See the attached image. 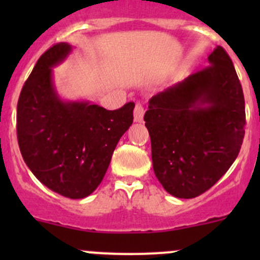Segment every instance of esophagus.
<instances>
[{"mask_svg": "<svg viewBox=\"0 0 260 260\" xmlns=\"http://www.w3.org/2000/svg\"><path fill=\"white\" fill-rule=\"evenodd\" d=\"M135 122H142L143 114H145V108L142 104H136L135 107Z\"/></svg>", "mask_w": 260, "mask_h": 260, "instance_id": "34e87169", "label": "esophagus"}]
</instances>
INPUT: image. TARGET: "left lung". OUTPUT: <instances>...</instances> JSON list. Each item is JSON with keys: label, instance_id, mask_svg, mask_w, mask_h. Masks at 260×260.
Here are the masks:
<instances>
[{"label": "left lung", "instance_id": "left-lung-1", "mask_svg": "<svg viewBox=\"0 0 260 260\" xmlns=\"http://www.w3.org/2000/svg\"><path fill=\"white\" fill-rule=\"evenodd\" d=\"M209 67L152 96L145 114L156 177L175 198L208 191L229 170L244 138L245 102L221 46Z\"/></svg>", "mask_w": 260, "mask_h": 260}]
</instances>
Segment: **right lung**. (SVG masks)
I'll return each instance as SVG.
<instances>
[{
  "label": "right lung",
  "instance_id": "1",
  "mask_svg": "<svg viewBox=\"0 0 260 260\" xmlns=\"http://www.w3.org/2000/svg\"><path fill=\"white\" fill-rule=\"evenodd\" d=\"M73 46L59 43L34 67L17 103V141L35 177L69 199L90 195L103 180L118 141L133 123L135 103L115 111L88 101H62L52 68Z\"/></svg>",
  "mask_w": 260,
  "mask_h": 260
}]
</instances>
